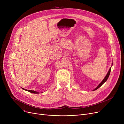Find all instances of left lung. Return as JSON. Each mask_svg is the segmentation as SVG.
<instances>
[{"instance_id": "left-lung-1", "label": "left lung", "mask_w": 124, "mask_h": 124, "mask_svg": "<svg viewBox=\"0 0 124 124\" xmlns=\"http://www.w3.org/2000/svg\"><path fill=\"white\" fill-rule=\"evenodd\" d=\"M112 65H113V64H112ZM110 70H111V67H110V68H109V70H108V73L107 74V75H106V76H105V77L104 78V79L102 80V81L98 85V86H97L95 88H94L93 90V91H94V90H96V89H98L99 88H100L102 84L105 83V82H106V81L107 80V79H108V77H109V74H110Z\"/></svg>"}]
</instances>
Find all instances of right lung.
<instances>
[{
  "instance_id": "1",
  "label": "right lung",
  "mask_w": 124,
  "mask_h": 124,
  "mask_svg": "<svg viewBox=\"0 0 124 124\" xmlns=\"http://www.w3.org/2000/svg\"><path fill=\"white\" fill-rule=\"evenodd\" d=\"M22 89H23V90H25V91H28V92H30V93H38V92H36V91H34V90H27V89H24V88H22Z\"/></svg>"
}]
</instances>
